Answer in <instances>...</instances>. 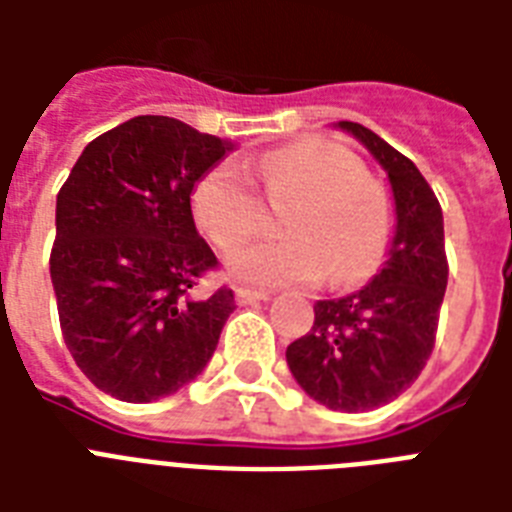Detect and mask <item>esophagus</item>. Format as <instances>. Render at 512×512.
<instances>
[{"instance_id":"esophagus-1","label":"esophagus","mask_w":512,"mask_h":512,"mask_svg":"<svg viewBox=\"0 0 512 512\" xmlns=\"http://www.w3.org/2000/svg\"><path fill=\"white\" fill-rule=\"evenodd\" d=\"M271 292H265V289H255V287H236V303L239 305H252L260 303V300H268Z\"/></svg>"}]
</instances>
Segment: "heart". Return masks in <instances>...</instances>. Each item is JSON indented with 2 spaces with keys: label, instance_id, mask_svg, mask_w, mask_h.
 <instances>
[{
  "label": "heart",
  "instance_id": "1",
  "mask_svg": "<svg viewBox=\"0 0 512 512\" xmlns=\"http://www.w3.org/2000/svg\"><path fill=\"white\" fill-rule=\"evenodd\" d=\"M255 177L273 207L293 201L281 215L289 236L236 252L228 260L233 279L279 287L332 273L337 287H356L380 271L396 236V204L356 154L329 140H297L260 156ZM191 212L223 252L265 225L255 185L233 164H215L193 183Z\"/></svg>",
  "mask_w": 512,
  "mask_h": 512
}]
</instances>
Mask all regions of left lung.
<instances>
[{
    "label": "left lung",
    "instance_id": "left-lung-1",
    "mask_svg": "<svg viewBox=\"0 0 512 512\" xmlns=\"http://www.w3.org/2000/svg\"><path fill=\"white\" fill-rule=\"evenodd\" d=\"M385 167L396 201L388 260L364 289L313 305V327L287 348L300 388L335 412H369L398 398L436 345L449 263L436 193L414 167L364 124L340 122Z\"/></svg>",
    "mask_w": 512,
    "mask_h": 512
}]
</instances>
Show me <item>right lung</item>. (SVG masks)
Returning a JSON list of instances; mask_svg holds the SVG:
<instances>
[{"label":"right lung","mask_w":512,"mask_h":512,"mask_svg":"<svg viewBox=\"0 0 512 512\" xmlns=\"http://www.w3.org/2000/svg\"><path fill=\"white\" fill-rule=\"evenodd\" d=\"M231 151L170 116H135L76 159L58 193L50 276L76 366L108 396L148 404L191 382L236 308L233 289L193 297L217 257L191 191Z\"/></svg>","instance_id":"obj_1"}]
</instances>
